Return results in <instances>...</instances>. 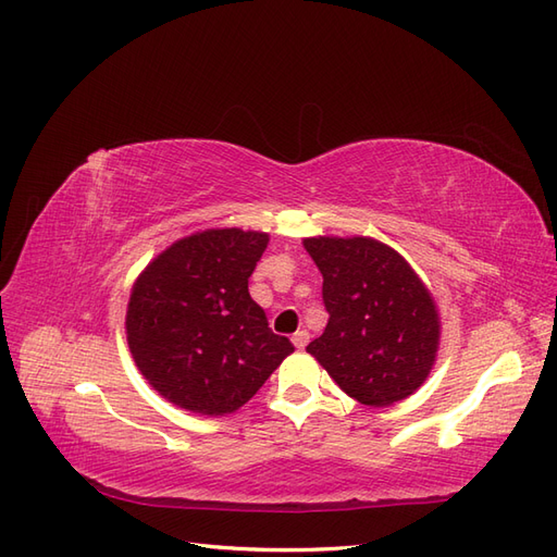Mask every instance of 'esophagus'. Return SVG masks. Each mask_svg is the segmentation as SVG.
Returning <instances> with one entry per match:
<instances>
[{"label":"esophagus","mask_w":557,"mask_h":557,"mask_svg":"<svg viewBox=\"0 0 557 557\" xmlns=\"http://www.w3.org/2000/svg\"><path fill=\"white\" fill-rule=\"evenodd\" d=\"M293 344L301 350V348H305L307 344H309V332L307 330H297L295 334H293Z\"/></svg>","instance_id":"obj_1"}]
</instances>
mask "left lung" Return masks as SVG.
<instances>
[{
    "mask_svg": "<svg viewBox=\"0 0 557 557\" xmlns=\"http://www.w3.org/2000/svg\"><path fill=\"white\" fill-rule=\"evenodd\" d=\"M305 248L323 274L325 332L307 350L342 391L387 407L418 391L434 364L440 315L397 250L376 239L318 237Z\"/></svg>",
    "mask_w": 557,
    "mask_h": 557,
    "instance_id": "1",
    "label": "left lung"
}]
</instances>
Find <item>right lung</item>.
<instances>
[{"mask_svg": "<svg viewBox=\"0 0 557 557\" xmlns=\"http://www.w3.org/2000/svg\"><path fill=\"white\" fill-rule=\"evenodd\" d=\"M264 232L207 230L146 267L127 307V344L139 372L176 407L201 416L237 411L295 346L274 334L248 278Z\"/></svg>", "mask_w": 557, "mask_h": 557, "instance_id": "right-lung-1", "label": "right lung"}]
</instances>
